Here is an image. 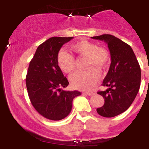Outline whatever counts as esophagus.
I'll list each match as a JSON object with an SVG mask.
<instances>
[{"instance_id": "obj_1", "label": "esophagus", "mask_w": 149, "mask_h": 149, "mask_svg": "<svg viewBox=\"0 0 149 149\" xmlns=\"http://www.w3.org/2000/svg\"><path fill=\"white\" fill-rule=\"evenodd\" d=\"M85 94L89 96H91V95H93L95 94L94 93H89V92H87V93H85Z\"/></svg>"}]
</instances>
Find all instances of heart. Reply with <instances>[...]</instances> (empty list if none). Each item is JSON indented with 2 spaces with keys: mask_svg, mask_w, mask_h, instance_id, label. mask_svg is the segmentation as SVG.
I'll list each match as a JSON object with an SVG mask.
<instances>
[{
  "mask_svg": "<svg viewBox=\"0 0 149 149\" xmlns=\"http://www.w3.org/2000/svg\"><path fill=\"white\" fill-rule=\"evenodd\" d=\"M72 51L79 56H86L87 70L81 71L71 76L70 81L73 87L81 90H90L93 89L100 78L97 69L91 67L104 68L108 65L110 56L108 51L89 41H80L71 46ZM57 64L63 72L70 74L75 69V60L72 54L61 50L57 55Z\"/></svg>",
  "mask_w": 149,
  "mask_h": 149,
  "instance_id": "1",
  "label": "heart"
}]
</instances>
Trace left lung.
Returning <instances> with one entry per match:
<instances>
[{
  "mask_svg": "<svg viewBox=\"0 0 149 149\" xmlns=\"http://www.w3.org/2000/svg\"><path fill=\"white\" fill-rule=\"evenodd\" d=\"M91 38L106 42L111 57L102 84L108 89L98 92L104 98V104L97 108V113L101 116L114 117L126 111L136 98L140 87L141 69L131 46L119 38L110 34Z\"/></svg>",
  "mask_w": 149,
  "mask_h": 149,
  "instance_id": "obj_1",
  "label": "left lung"
}]
</instances>
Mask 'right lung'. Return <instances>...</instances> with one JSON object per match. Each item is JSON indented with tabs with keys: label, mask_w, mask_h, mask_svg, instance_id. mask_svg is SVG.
<instances>
[{
	"label": "right lung",
	"mask_w": 149,
	"mask_h": 149,
	"mask_svg": "<svg viewBox=\"0 0 149 149\" xmlns=\"http://www.w3.org/2000/svg\"><path fill=\"white\" fill-rule=\"evenodd\" d=\"M73 37H51L37 48L30 63L26 86L30 102L40 115L58 121L70 113L72 101L81 94L79 91H65L69 83L57 64L62 46Z\"/></svg>",
	"instance_id": "1"
}]
</instances>
